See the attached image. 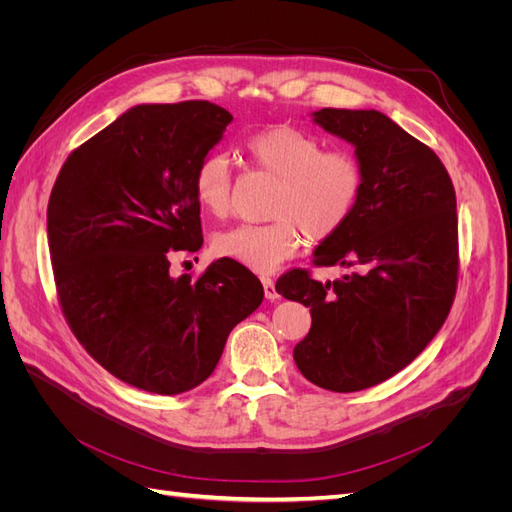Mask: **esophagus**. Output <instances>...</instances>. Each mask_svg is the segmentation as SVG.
Wrapping results in <instances>:
<instances>
[{
	"instance_id": "obj_1",
	"label": "esophagus",
	"mask_w": 512,
	"mask_h": 512,
	"mask_svg": "<svg viewBox=\"0 0 512 512\" xmlns=\"http://www.w3.org/2000/svg\"><path fill=\"white\" fill-rule=\"evenodd\" d=\"M260 282H262V288H265V297H267L269 301L280 299V292L275 290V282L271 280V277H260Z\"/></svg>"
}]
</instances>
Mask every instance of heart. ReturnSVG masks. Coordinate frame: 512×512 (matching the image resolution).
<instances>
[{
  "label": "heart",
  "mask_w": 512,
  "mask_h": 512,
  "mask_svg": "<svg viewBox=\"0 0 512 512\" xmlns=\"http://www.w3.org/2000/svg\"><path fill=\"white\" fill-rule=\"evenodd\" d=\"M254 162L275 175L269 224H237L213 237V252L256 273H271L297 256L305 235L324 241L344 228L359 205L363 168L348 151H327L320 138L297 128L273 126L247 141ZM194 194L203 209L226 215L232 205L230 158L213 151L194 173Z\"/></svg>",
  "instance_id": "b5f03b06"
}]
</instances>
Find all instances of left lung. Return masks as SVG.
Instances as JSON below:
<instances>
[{
  "label": "left lung",
  "instance_id": "obj_1",
  "mask_svg": "<svg viewBox=\"0 0 512 512\" xmlns=\"http://www.w3.org/2000/svg\"><path fill=\"white\" fill-rule=\"evenodd\" d=\"M316 126L354 147L363 192L352 218L314 250L318 267L350 269L318 282L290 271L275 290L309 307L312 329L294 363L320 389L380 384L421 354L457 288V198L444 164L380 111L322 108Z\"/></svg>",
  "mask_w": 512,
  "mask_h": 512
}]
</instances>
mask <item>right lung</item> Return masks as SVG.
Returning <instances> with one entry per match:
<instances>
[{
	"label": "right lung",
	"instance_id": "obj_1",
	"mask_svg": "<svg viewBox=\"0 0 512 512\" xmlns=\"http://www.w3.org/2000/svg\"><path fill=\"white\" fill-rule=\"evenodd\" d=\"M232 121L205 102L138 104L74 149L46 209L61 309L76 339L136 389L203 384L230 331L262 303L258 277L230 258L168 273L203 245L194 173Z\"/></svg>",
	"mask_w": 512,
	"mask_h": 512
}]
</instances>
